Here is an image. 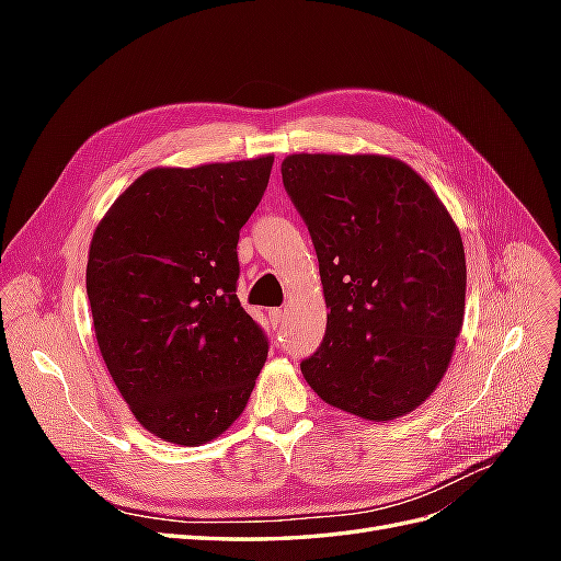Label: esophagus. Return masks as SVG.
<instances>
[{"label": "esophagus", "instance_id": "obj_1", "mask_svg": "<svg viewBox=\"0 0 561 561\" xmlns=\"http://www.w3.org/2000/svg\"><path fill=\"white\" fill-rule=\"evenodd\" d=\"M268 318H271V322H274L276 328H280L283 320H285V309H271V311H268Z\"/></svg>", "mask_w": 561, "mask_h": 561}]
</instances>
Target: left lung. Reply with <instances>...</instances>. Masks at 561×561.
Instances as JSON below:
<instances>
[{
    "label": "left lung",
    "mask_w": 561,
    "mask_h": 561,
    "mask_svg": "<svg viewBox=\"0 0 561 561\" xmlns=\"http://www.w3.org/2000/svg\"><path fill=\"white\" fill-rule=\"evenodd\" d=\"M280 173L330 307L304 379L365 421L414 412L443 381L463 328L461 231L431 184L393 157L301 151Z\"/></svg>",
    "instance_id": "left-lung-1"
}]
</instances>
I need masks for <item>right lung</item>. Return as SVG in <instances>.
<instances>
[{
    "label": "right lung",
    "instance_id": "add662e5",
    "mask_svg": "<svg viewBox=\"0 0 561 561\" xmlns=\"http://www.w3.org/2000/svg\"><path fill=\"white\" fill-rule=\"evenodd\" d=\"M271 165L274 154L149 168L93 231L87 293L98 346L133 416L163 443L222 435L266 363V336L236 297V245Z\"/></svg>",
    "mask_w": 561,
    "mask_h": 561
}]
</instances>
